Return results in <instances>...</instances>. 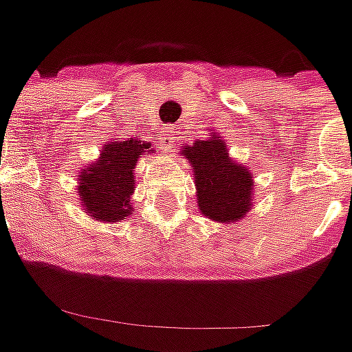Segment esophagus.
Instances as JSON below:
<instances>
[{
	"instance_id": "34e87169",
	"label": "esophagus",
	"mask_w": 352,
	"mask_h": 352,
	"mask_svg": "<svg viewBox=\"0 0 352 352\" xmlns=\"http://www.w3.org/2000/svg\"><path fill=\"white\" fill-rule=\"evenodd\" d=\"M177 134H179V132H177V128L173 126V124H171V126L167 124V126L162 128V134H160V136H162V138H160L162 140V146H164V148H171V146L175 144Z\"/></svg>"
}]
</instances>
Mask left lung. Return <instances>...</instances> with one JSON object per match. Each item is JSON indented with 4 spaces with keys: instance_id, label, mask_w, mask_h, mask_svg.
<instances>
[{
    "instance_id": "left-lung-1",
    "label": "left lung",
    "mask_w": 352,
    "mask_h": 352,
    "mask_svg": "<svg viewBox=\"0 0 352 352\" xmlns=\"http://www.w3.org/2000/svg\"><path fill=\"white\" fill-rule=\"evenodd\" d=\"M185 157L195 169L197 200L206 218L236 222L251 206L253 179L248 169L230 162L220 138L199 140L185 146Z\"/></svg>"
}]
</instances>
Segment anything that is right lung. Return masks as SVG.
I'll list each match as a JSON object with an SVG mask.
<instances>
[{
  "instance_id": "obj_1",
  "label": "right lung",
  "mask_w": 352,
  "mask_h": 352,
  "mask_svg": "<svg viewBox=\"0 0 352 352\" xmlns=\"http://www.w3.org/2000/svg\"><path fill=\"white\" fill-rule=\"evenodd\" d=\"M152 144L144 140H116L103 146L101 160L87 165L79 175V199L87 212L103 222H118L132 214L134 167Z\"/></svg>"
}]
</instances>
